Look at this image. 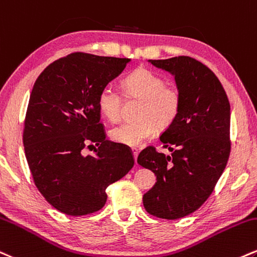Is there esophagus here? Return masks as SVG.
I'll return each mask as SVG.
<instances>
[{
  "mask_svg": "<svg viewBox=\"0 0 257 257\" xmlns=\"http://www.w3.org/2000/svg\"><path fill=\"white\" fill-rule=\"evenodd\" d=\"M133 156H134V159H135V162H137V159H138V156H139V151L137 150V148H133Z\"/></svg>",
  "mask_w": 257,
  "mask_h": 257,
  "instance_id": "1",
  "label": "esophagus"
}]
</instances>
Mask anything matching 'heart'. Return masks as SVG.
<instances>
[{
    "label": "heart",
    "instance_id": "heart-1",
    "mask_svg": "<svg viewBox=\"0 0 257 257\" xmlns=\"http://www.w3.org/2000/svg\"><path fill=\"white\" fill-rule=\"evenodd\" d=\"M128 97L141 100L134 122H125L110 129L111 140L129 147H139L154 137L157 129H166L177 119L182 106V94L175 86L166 85L159 74L138 68L123 80ZM98 109L105 118H119L122 98L111 85L104 86L98 94Z\"/></svg>",
    "mask_w": 257,
    "mask_h": 257
}]
</instances>
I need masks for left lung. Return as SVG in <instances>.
I'll list each match as a JSON object with an SVG mask.
<instances>
[{"mask_svg":"<svg viewBox=\"0 0 257 257\" xmlns=\"http://www.w3.org/2000/svg\"><path fill=\"white\" fill-rule=\"evenodd\" d=\"M175 76L182 94L177 119L160 135L171 156L150 146L138 163L157 176L142 197L150 214L168 220L195 212L208 199L230 156V103L215 74L188 56L148 60Z\"/></svg>","mask_w":257,"mask_h":257,"instance_id":"obj_1","label":"left lung"}]
</instances>
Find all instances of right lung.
<instances>
[{
  "label": "right lung",
  "instance_id": "obj_1",
  "mask_svg": "<svg viewBox=\"0 0 257 257\" xmlns=\"http://www.w3.org/2000/svg\"><path fill=\"white\" fill-rule=\"evenodd\" d=\"M129 58L75 52L52 62L36 80L24 128L25 156L36 187L67 215L103 208L110 184L134 166L132 151L105 139L98 94ZM96 144L86 156V144ZM93 146V145H90Z\"/></svg>",
  "mask_w": 257,
  "mask_h": 257
}]
</instances>
